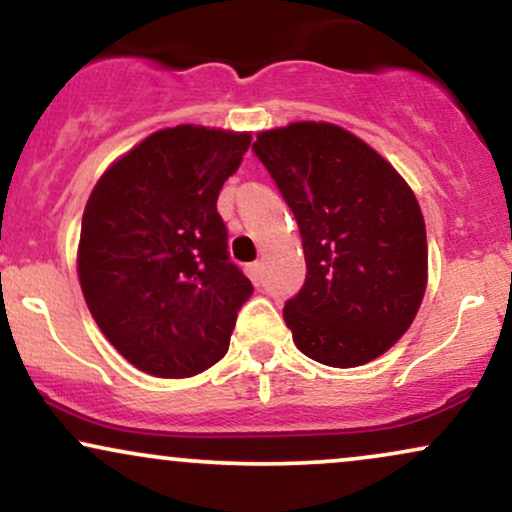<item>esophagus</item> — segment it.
<instances>
[{
  "label": "esophagus",
  "instance_id": "1",
  "mask_svg": "<svg viewBox=\"0 0 512 512\" xmlns=\"http://www.w3.org/2000/svg\"><path fill=\"white\" fill-rule=\"evenodd\" d=\"M246 273H249V278H251V282H254V285H261V282H263V266L258 261L249 263V266H246Z\"/></svg>",
  "mask_w": 512,
  "mask_h": 512
}]
</instances>
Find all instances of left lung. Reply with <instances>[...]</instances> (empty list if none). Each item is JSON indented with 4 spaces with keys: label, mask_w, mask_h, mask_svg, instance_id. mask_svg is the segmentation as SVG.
Wrapping results in <instances>:
<instances>
[{
    "label": "left lung",
    "mask_w": 512,
    "mask_h": 512,
    "mask_svg": "<svg viewBox=\"0 0 512 512\" xmlns=\"http://www.w3.org/2000/svg\"><path fill=\"white\" fill-rule=\"evenodd\" d=\"M302 234L306 280L282 316L294 345L350 369L398 342L426 290V227L405 179L335 124L297 122L251 146Z\"/></svg>",
    "instance_id": "1"
}]
</instances>
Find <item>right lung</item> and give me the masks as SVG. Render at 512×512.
<instances>
[{"mask_svg":"<svg viewBox=\"0 0 512 512\" xmlns=\"http://www.w3.org/2000/svg\"><path fill=\"white\" fill-rule=\"evenodd\" d=\"M249 134L182 124L155 131L90 194L78 280L105 338L150 376L220 362L254 287L227 251L218 196Z\"/></svg>","mask_w":512,"mask_h":512,"instance_id":"1","label":"right lung"}]
</instances>
